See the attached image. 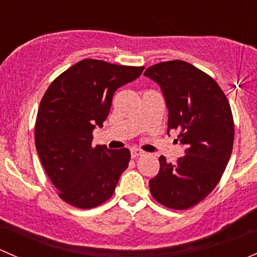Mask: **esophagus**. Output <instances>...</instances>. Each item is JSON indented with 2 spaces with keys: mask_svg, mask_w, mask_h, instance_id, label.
<instances>
[{
  "mask_svg": "<svg viewBox=\"0 0 257 257\" xmlns=\"http://www.w3.org/2000/svg\"><path fill=\"white\" fill-rule=\"evenodd\" d=\"M142 155H144V151L137 150V148H132L131 150V157L132 158H136V157H139V156H142Z\"/></svg>",
  "mask_w": 257,
  "mask_h": 257,
  "instance_id": "34e87169",
  "label": "esophagus"
}]
</instances>
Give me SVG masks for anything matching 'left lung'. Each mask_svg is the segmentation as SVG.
<instances>
[{
  "label": "left lung",
  "instance_id": "8db88e82",
  "mask_svg": "<svg viewBox=\"0 0 257 257\" xmlns=\"http://www.w3.org/2000/svg\"><path fill=\"white\" fill-rule=\"evenodd\" d=\"M168 107V134L186 147L177 163L160 157V172L150 181L152 197L165 207L183 210L202 202L220 181L234 144V120L225 94L213 78L183 60L147 68Z\"/></svg>",
  "mask_w": 257,
  "mask_h": 257
}]
</instances>
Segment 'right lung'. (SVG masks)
<instances>
[{"label":"right lung","mask_w":257,"mask_h":257,"mask_svg":"<svg viewBox=\"0 0 257 257\" xmlns=\"http://www.w3.org/2000/svg\"><path fill=\"white\" fill-rule=\"evenodd\" d=\"M144 67L84 59L47 89L37 113L34 139L44 171L68 204L91 209L106 202L128 167L127 148L92 147L115 91L142 74Z\"/></svg>","instance_id":"obj_1"}]
</instances>
